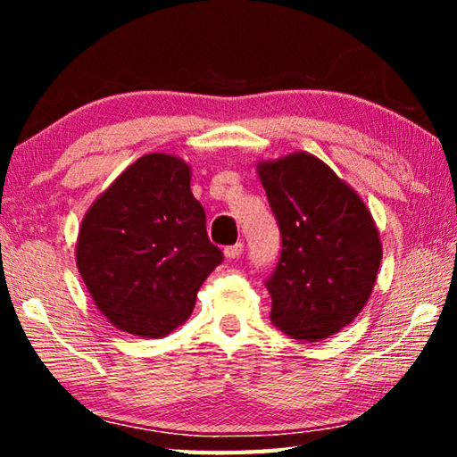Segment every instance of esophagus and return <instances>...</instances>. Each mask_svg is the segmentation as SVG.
I'll list each match as a JSON object with an SVG mask.
<instances>
[{
	"mask_svg": "<svg viewBox=\"0 0 457 457\" xmlns=\"http://www.w3.org/2000/svg\"><path fill=\"white\" fill-rule=\"evenodd\" d=\"M223 253H226L228 260H236V258H239L244 253V244L237 242L234 245H228L226 250H223Z\"/></svg>",
	"mask_w": 457,
	"mask_h": 457,
	"instance_id": "34e87169",
	"label": "esophagus"
}]
</instances>
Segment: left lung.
Instances as JSON below:
<instances>
[{
    "label": "left lung",
    "mask_w": 457,
    "mask_h": 457,
    "mask_svg": "<svg viewBox=\"0 0 457 457\" xmlns=\"http://www.w3.org/2000/svg\"><path fill=\"white\" fill-rule=\"evenodd\" d=\"M256 171L282 236L266 282L270 319L292 338L319 343L369 303L383 258L377 223L359 193L311 153L258 161Z\"/></svg>",
    "instance_id": "left-lung-1"
}]
</instances>
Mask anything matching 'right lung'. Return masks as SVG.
Wrapping results in <instances>:
<instances>
[{"label":"right lung","instance_id":"right-lung-1","mask_svg":"<svg viewBox=\"0 0 457 457\" xmlns=\"http://www.w3.org/2000/svg\"><path fill=\"white\" fill-rule=\"evenodd\" d=\"M223 253L191 193V167L167 153L129 165L84 213L76 266L106 320L161 338L189 319Z\"/></svg>","mask_w":457,"mask_h":457}]
</instances>
